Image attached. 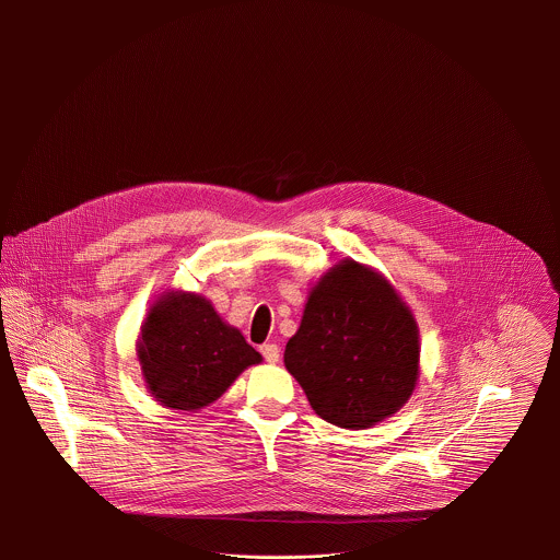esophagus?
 I'll return each instance as SVG.
<instances>
[{
	"instance_id": "34e87169",
	"label": "esophagus",
	"mask_w": 560,
	"mask_h": 560,
	"mask_svg": "<svg viewBox=\"0 0 560 560\" xmlns=\"http://www.w3.org/2000/svg\"><path fill=\"white\" fill-rule=\"evenodd\" d=\"M260 353H262V358H265L267 362H271V364H276V362L280 360V347L273 345V342L262 345V347H260Z\"/></svg>"
}]
</instances>
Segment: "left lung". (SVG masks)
<instances>
[{
  "label": "left lung",
  "instance_id": "obj_1",
  "mask_svg": "<svg viewBox=\"0 0 560 560\" xmlns=\"http://www.w3.org/2000/svg\"><path fill=\"white\" fill-rule=\"evenodd\" d=\"M284 366L323 420L371 429L416 390L418 323L384 273L342 258L313 284Z\"/></svg>",
  "mask_w": 560,
  "mask_h": 560
}]
</instances>
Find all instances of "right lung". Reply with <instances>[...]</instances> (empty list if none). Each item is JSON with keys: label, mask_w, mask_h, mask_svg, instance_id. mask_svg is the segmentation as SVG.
<instances>
[{"label": "right lung", "mask_w": 560, "mask_h": 560, "mask_svg": "<svg viewBox=\"0 0 560 560\" xmlns=\"http://www.w3.org/2000/svg\"><path fill=\"white\" fill-rule=\"evenodd\" d=\"M147 390L160 405L198 411L220 399L262 355L213 304L191 291H163L136 345Z\"/></svg>", "instance_id": "obj_1"}]
</instances>
